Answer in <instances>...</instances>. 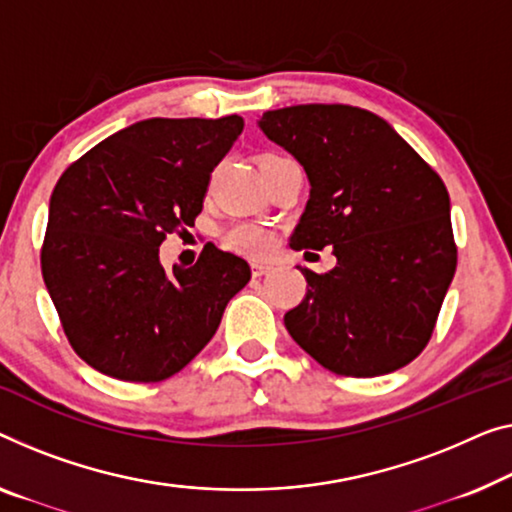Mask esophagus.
Wrapping results in <instances>:
<instances>
[{
  "label": "esophagus",
  "instance_id": "obj_1",
  "mask_svg": "<svg viewBox=\"0 0 512 512\" xmlns=\"http://www.w3.org/2000/svg\"><path fill=\"white\" fill-rule=\"evenodd\" d=\"M273 266L266 264V262H250V271H253V276L259 278V276H266V273H271Z\"/></svg>",
  "mask_w": 512,
  "mask_h": 512
}]
</instances>
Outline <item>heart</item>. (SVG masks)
Masks as SVG:
<instances>
[{"mask_svg": "<svg viewBox=\"0 0 512 512\" xmlns=\"http://www.w3.org/2000/svg\"><path fill=\"white\" fill-rule=\"evenodd\" d=\"M273 158V156H266ZM223 246L232 253L248 255V257H262L271 250L273 236L262 225L255 223H232L220 236Z\"/></svg>", "mask_w": 512, "mask_h": 512, "instance_id": "1", "label": "heart"}]
</instances>
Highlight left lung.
Segmentation results:
<instances>
[{
    "label": "left lung",
    "mask_w": 512,
    "mask_h": 512,
    "mask_svg": "<svg viewBox=\"0 0 512 512\" xmlns=\"http://www.w3.org/2000/svg\"><path fill=\"white\" fill-rule=\"evenodd\" d=\"M259 128L310 181L289 246H333L338 259L329 273L301 269L308 292L285 315L289 335L335 375L404 368L430 342L455 276L444 181L384 119L352 105L271 110Z\"/></svg>",
    "instance_id": "obj_1"
}]
</instances>
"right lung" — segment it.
Segmentation results:
<instances>
[{"mask_svg": "<svg viewBox=\"0 0 512 512\" xmlns=\"http://www.w3.org/2000/svg\"><path fill=\"white\" fill-rule=\"evenodd\" d=\"M243 119H147L66 167L50 197L41 271L61 329L103 375L151 384L177 375L216 333L250 280L216 246L190 269L160 266L167 234L200 216L211 172Z\"/></svg>", "mask_w": 512, "mask_h": 512, "instance_id": "add662e5", "label": "right lung"}]
</instances>
